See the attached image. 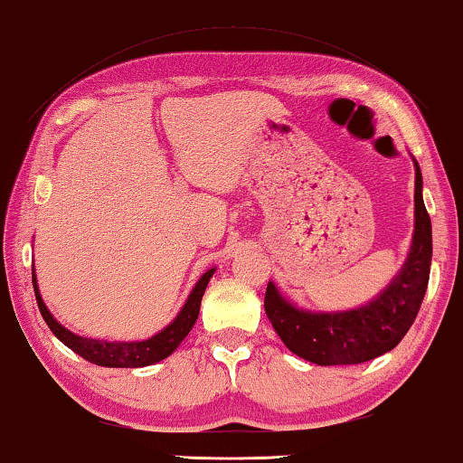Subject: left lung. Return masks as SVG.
<instances>
[{
	"label": "left lung",
	"instance_id": "obj_1",
	"mask_svg": "<svg viewBox=\"0 0 463 463\" xmlns=\"http://www.w3.org/2000/svg\"><path fill=\"white\" fill-rule=\"evenodd\" d=\"M414 236L411 252L392 283L369 303L346 312H307L287 301L275 283L264 312L285 346L316 365H357L392 351L411 330L429 285L433 233L422 201V174L414 160Z\"/></svg>",
	"mask_w": 463,
	"mask_h": 463
}]
</instances>
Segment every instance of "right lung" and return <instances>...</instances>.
<instances>
[{"label":"right lung","mask_w":463,"mask_h":463,"mask_svg":"<svg viewBox=\"0 0 463 463\" xmlns=\"http://www.w3.org/2000/svg\"><path fill=\"white\" fill-rule=\"evenodd\" d=\"M213 272L215 269H209L199 281H196L194 289L191 291V295H188V299L184 306H182L178 316L174 317V320L165 326L162 332H157L156 336H151L147 340H137V343H117V340H112L110 343V340H98V338H86V336L73 335L71 330H67L65 326H61L49 312V307L44 306V301L39 293V285H36L34 270H33V285H34L36 303H39V309L44 317V322H47L52 335H55L65 346H70L73 353H78L80 357L100 367H147L165 357H170L182 340L186 338L188 332L193 330L196 317H199L203 293L207 289V283L209 279L213 277Z\"/></svg>","instance_id":"right-lung-1"}]
</instances>
